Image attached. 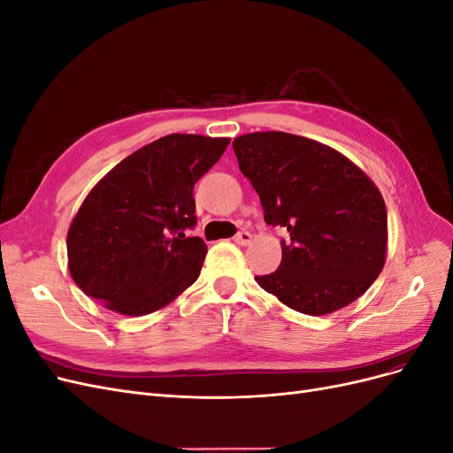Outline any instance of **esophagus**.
Instances as JSON below:
<instances>
[{
	"label": "esophagus",
	"mask_w": 453,
	"mask_h": 453,
	"mask_svg": "<svg viewBox=\"0 0 453 453\" xmlns=\"http://www.w3.org/2000/svg\"><path fill=\"white\" fill-rule=\"evenodd\" d=\"M251 234L248 230H242V232H238V234L234 236V242L236 243H240V245H248V243H251Z\"/></svg>",
	"instance_id": "34e87169"
}]
</instances>
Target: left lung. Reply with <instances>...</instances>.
<instances>
[{
    "instance_id": "8db88e82",
    "label": "left lung",
    "mask_w": 453,
    "mask_h": 453,
    "mask_svg": "<svg viewBox=\"0 0 453 453\" xmlns=\"http://www.w3.org/2000/svg\"><path fill=\"white\" fill-rule=\"evenodd\" d=\"M232 147L265 221L289 232L280 268L257 283L306 315L359 298L386 263L388 211L378 187L338 150L303 135L253 132Z\"/></svg>"
}]
</instances>
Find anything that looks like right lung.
Instances as JSON below:
<instances>
[{"label": "right lung", "mask_w": 453, "mask_h": 453, "mask_svg": "<svg viewBox=\"0 0 453 453\" xmlns=\"http://www.w3.org/2000/svg\"><path fill=\"white\" fill-rule=\"evenodd\" d=\"M228 138L170 134L135 150L96 185L67 230V265L85 295L122 315H147L181 295L208 248L193 188Z\"/></svg>", "instance_id": "add662e5"}]
</instances>
